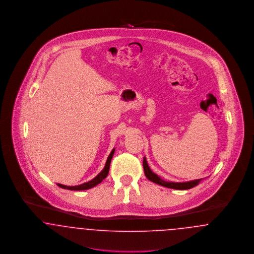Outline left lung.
I'll return each instance as SVG.
<instances>
[{"label":"left lung","mask_w":254,"mask_h":254,"mask_svg":"<svg viewBox=\"0 0 254 254\" xmlns=\"http://www.w3.org/2000/svg\"><path fill=\"white\" fill-rule=\"evenodd\" d=\"M143 166H144V171H145V177L149 180V181L153 182L155 184H158L160 186L169 188V189H173V190H190L191 188H193L195 186H197L202 179H197V180H192V181L183 182V183H176V182H168L163 180L162 178H160L157 174H155L150 168L147 165L146 159L144 157L143 161Z\"/></svg>","instance_id":"left-lung-1"}]
</instances>
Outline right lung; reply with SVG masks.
<instances>
[{"label": "right lung", "mask_w": 254, "mask_h": 254, "mask_svg": "<svg viewBox=\"0 0 254 254\" xmlns=\"http://www.w3.org/2000/svg\"><path fill=\"white\" fill-rule=\"evenodd\" d=\"M114 151L115 149L113 148L109 154V158L106 162V165H105V168L104 169L97 175L95 178H93L92 180H90L89 182H86L84 183L82 185H79V186H64V185H61V184H57L58 187H60L62 189H64V190H89L93 187H96L98 184H100L101 182L103 181L105 178H107L108 174H109V166H110V162H111V159L113 157V154H114Z\"/></svg>", "instance_id": "add662e5"}]
</instances>
